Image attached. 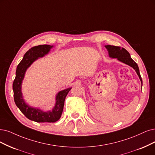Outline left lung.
Wrapping results in <instances>:
<instances>
[{
  "label": "left lung",
  "mask_w": 155,
  "mask_h": 155,
  "mask_svg": "<svg viewBox=\"0 0 155 155\" xmlns=\"http://www.w3.org/2000/svg\"><path fill=\"white\" fill-rule=\"evenodd\" d=\"M106 48L108 51V54L109 56L112 58H117L119 61H121L125 64H127L131 67H132L134 70L136 71L137 74L139 77V78L141 81L142 85V80L140 76V74L139 72V66L137 65V63L131 58L130 54L128 51L124 48H121V47H116V46L113 45H106Z\"/></svg>",
  "instance_id": "obj_1"
}]
</instances>
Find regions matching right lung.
<instances>
[{"instance_id": "1", "label": "right lung", "mask_w": 155, "mask_h": 155, "mask_svg": "<svg viewBox=\"0 0 155 155\" xmlns=\"http://www.w3.org/2000/svg\"><path fill=\"white\" fill-rule=\"evenodd\" d=\"M52 47L53 46L48 45H42L35 46L28 50L16 68V77L13 84L14 100L16 105L27 118L38 123H54L58 121L61 116L66 97L71 89L68 88L60 91L56 96V104L53 110L47 112L29 107L23 99L21 85L27 69L39 57H42L47 54Z\"/></svg>"}]
</instances>
